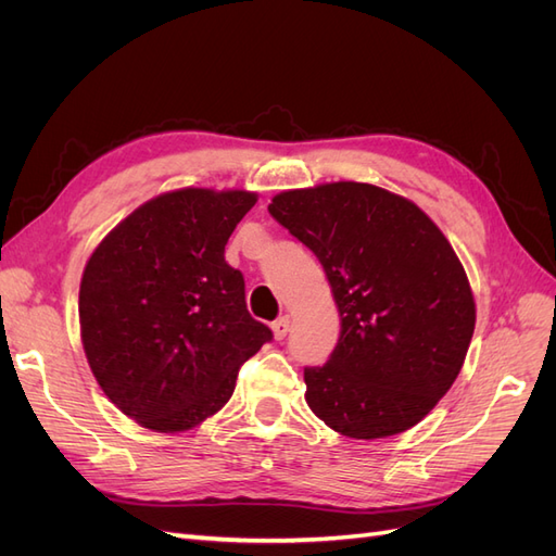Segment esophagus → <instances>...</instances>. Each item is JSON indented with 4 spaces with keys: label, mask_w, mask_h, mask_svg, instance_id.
I'll return each mask as SVG.
<instances>
[{
    "label": "esophagus",
    "mask_w": 556,
    "mask_h": 556,
    "mask_svg": "<svg viewBox=\"0 0 556 556\" xmlns=\"http://www.w3.org/2000/svg\"><path fill=\"white\" fill-rule=\"evenodd\" d=\"M271 329H274V336H276V341H282L285 336H288V331H290V317L288 315H282V317H278L276 323L271 325Z\"/></svg>",
    "instance_id": "esophagus-1"
}]
</instances>
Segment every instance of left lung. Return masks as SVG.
Instances as JSON below:
<instances>
[{
  "mask_svg": "<svg viewBox=\"0 0 556 556\" xmlns=\"http://www.w3.org/2000/svg\"><path fill=\"white\" fill-rule=\"evenodd\" d=\"M268 213L315 252L341 315L329 362L304 371L308 408L357 441L415 427L457 380L476 329L445 233L410 199L355 180L280 192Z\"/></svg>",
  "mask_w": 556,
  "mask_h": 556,
  "instance_id": "8db88e82",
  "label": "left lung"
}]
</instances>
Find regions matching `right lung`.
<instances>
[{
  "mask_svg": "<svg viewBox=\"0 0 556 556\" xmlns=\"http://www.w3.org/2000/svg\"><path fill=\"white\" fill-rule=\"evenodd\" d=\"M255 201L248 190L164 192L117 223L86 264L78 319L90 371L150 431H188L215 415L241 364L271 341L225 262Z\"/></svg>",
  "mask_w": 556,
  "mask_h": 556,
  "instance_id": "add662e5",
  "label": "right lung"
}]
</instances>
